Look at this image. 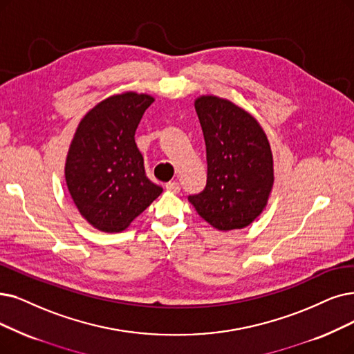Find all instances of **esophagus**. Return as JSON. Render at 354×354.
Instances as JSON below:
<instances>
[{
	"mask_svg": "<svg viewBox=\"0 0 354 354\" xmlns=\"http://www.w3.org/2000/svg\"><path fill=\"white\" fill-rule=\"evenodd\" d=\"M165 189L169 190V192H173V193H178L180 192V185L177 181H169L165 185Z\"/></svg>",
	"mask_w": 354,
	"mask_h": 354,
	"instance_id": "esophagus-1",
	"label": "esophagus"
}]
</instances>
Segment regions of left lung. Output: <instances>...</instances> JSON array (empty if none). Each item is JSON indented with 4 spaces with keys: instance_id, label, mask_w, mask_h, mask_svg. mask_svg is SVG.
<instances>
[{
    "instance_id": "1",
    "label": "left lung",
    "mask_w": 354,
    "mask_h": 354,
    "mask_svg": "<svg viewBox=\"0 0 354 354\" xmlns=\"http://www.w3.org/2000/svg\"><path fill=\"white\" fill-rule=\"evenodd\" d=\"M206 144L207 177L189 202L219 231L241 230L264 209L273 187L270 145L257 120L214 95L194 102Z\"/></svg>"
}]
</instances>
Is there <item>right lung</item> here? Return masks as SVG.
Returning <instances> with one entry per match:
<instances>
[{
    "instance_id": "1",
    "label": "right lung",
    "mask_w": 354,
    "mask_h": 354,
    "mask_svg": "<svg viewBox=\"0 0 354 354\" xmlns=\"http://www.w3.org/2000/svg\"><path fill=\"white\" fill-rule=\"evenodd\" d=\"M153 98L113 95L88 111L71 144L65 178L80 214L103 232H120L162 193L145 173L135 132Z\"/></svg>"
}]
</instances>
